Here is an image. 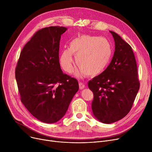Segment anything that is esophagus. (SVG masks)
<instances>
[{"instance_id": "esophagus-1", "label": "esophagus", "mask_w": 152, "mask_h": 152, "mask_svg": "<svg viewBox=\"0 0 152 152\" xmlns=\"http://www.w3.org/2000/svg\"><path fill=\"white\" fill-rule=\"evenodd\" d=\"M79 89H81V90L84 89L85 87H86L85 85L83 83H81V82L79 83Z\"/></svg>"}]
</instances>
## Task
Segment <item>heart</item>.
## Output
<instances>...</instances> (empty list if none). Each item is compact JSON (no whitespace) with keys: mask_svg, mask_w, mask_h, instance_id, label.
<instances>
[{"mask_svg":"<svg viewBox=\"0 0 152 152\" xmlns=\"http://www.w3.org/2000/svg\"><path fill=\"white\" fill-rule=\"evenodd\" d=\"M73 55L76 56L79 67L75 72L76 76H95L102 73L108 66L113 47L107 39L97 36L83 34L73 39L69 48L64 49L60 56V65L68 73L74 68Z\"/></svg>","mask_w":152,"mask_h":152,"instance_id":"b5f03b06","label":"heart"}]
</instances>
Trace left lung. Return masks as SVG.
Masks as SVG:
<instances>
[{"label": "left lung", "instance_id": "8db88e82", "mask_svg": "<svg viewBox=\"0 0 152 152\" xmlns=\"http://www.w3.org/2000/svg\"><path fill=\"white\" fill-rule=\"evenodd\" d=\"M110 33L115 44L113 58L102 73L88 83L94 94L93 114L105 124L118 121L127 115L140 87L131 47L115 32Z\"/></svg>", "mask_w": 152, "mask_h": 152}]
</instances>
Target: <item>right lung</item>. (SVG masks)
<instances>
[{"instance_id":"right-lung-1","label":"right lung","mask_w":152,"mask_h":152,"mask_svg":"<svg viewBox=\"0 0 152 152\" xmlns=\"http://www.w3.org/2000/svg\"><path fill=\"white\" fill-rule=\"evenodd\" d=\"M66 30L57 26L36 32L23 47L15 69L21 102L45 123L65 116L79 90L77 81L63 74L59 63L60 41Z\"/></svg>"}]
</instances>
